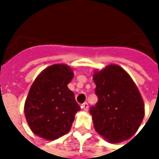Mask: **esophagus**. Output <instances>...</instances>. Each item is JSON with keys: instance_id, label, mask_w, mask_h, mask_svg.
<instances>
[{"instance_id": "34e87169", "label": "esophagus", "mask_w": 159, "mask_h": 159, "mask_svg": "<svg viewBox=\"0 0 159 159\" xmlns=\"http://www.w3.org/2000/svg\"><path fill=\"white\" fill-rule=\"evenodd\" d=\"M82 109H83L85 111H87L89 110V104H88L87 102H85L84 104H82Z\"/></svg>"}]
</instances>
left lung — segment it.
I'll return each mask as SVG.
<instances>
[{
  "label": "left lung",
  "instance_id": "8db88e82",
  "mask_svg": "<svg viewBox=\"0 0 159 159\" xmlns=\"http://www.w3.org/2000/svg\"><path fill=\"white\" fill-rule=\"evenodd\" d=\"M93 81L98 102L91 107L95 131L110 143H120L132 137L145 115V106L132 77L118 65L95 70Z\"/></svg>",
  "mask_w": 159,
  "mask_h": 159
}]
</instances>
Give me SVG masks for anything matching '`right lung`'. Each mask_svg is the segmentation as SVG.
Listing matches in <instances>:
<instances>
[{
  "label": "right lung",
  "mask_w": 159,
  "mask_h": 159,
  "mask_svg": "<svg viewBox=\"0 0 159 159\" xmlns=\"http://www.w3.org/2000/svg\"><path fill=\"white\" fill-rule=\"evenodd\" d=\"M73 75L70 66L55 64L36 77L25 102V119L36 135L54 140L70 132L75 113L80 111L68 88Z\"/></svg>",
  "instance_id": "add662e5"
}]
</instances>
